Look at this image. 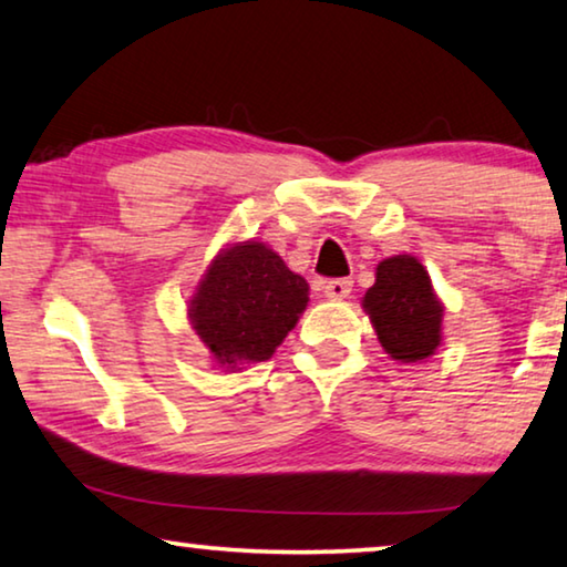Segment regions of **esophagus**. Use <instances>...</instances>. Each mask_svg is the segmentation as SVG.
Listing matches in <instances>:
<instances>
[{
  "mask_svg": "<svg viewBox=\"0 0 567 567\" xmlns=\"http://www.w3.org/2000/svg\"><path fill=\"white\" fill-rule=\"evenodd\" d=\"M353 282L346 280V277H338V280H326L323 285H320V290L326 292V298H333V300H343L349 298Z\"/></svg>",
  "mask_w": 567,
  "mask_h": 567,
  "instance_id": "1",
  "label": "esophagus"
}]
</instances>
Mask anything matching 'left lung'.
<instances>
[{"label":"left lung","instance_id":"1","mask_svg":"<svg viewBox=\"0 0 567 567\" xmlns=\"http://www.w3.org/2000/svg\"><path fill=\"white\" fill-rule=\"evenodd\" d=\"M364 308L384 351L396 361L427 359L441 343L443 308L415 257L384 259L364 295Z\"/></svg>","mask_w":567,"mask_h":567}]
</instances>
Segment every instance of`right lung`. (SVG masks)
I'll return each mask as SVG.
<instances>
[{
	"label": "right lung",
	"instance_id": "obj_1",
	"mask_svg": "<svg viewBox=\"0 0 567 567\" xmlns=\"http://www.w3.org/2000/svg\"><path fill=\"white\" fill-rule=\"evenodd\" d=\"M308 306V282L265 244L224 251L198 285L190 320L221 364L265 361Z\"/></svg>",
	"mask_w": 567,
	"mask_h": 567
}]
</instances>
